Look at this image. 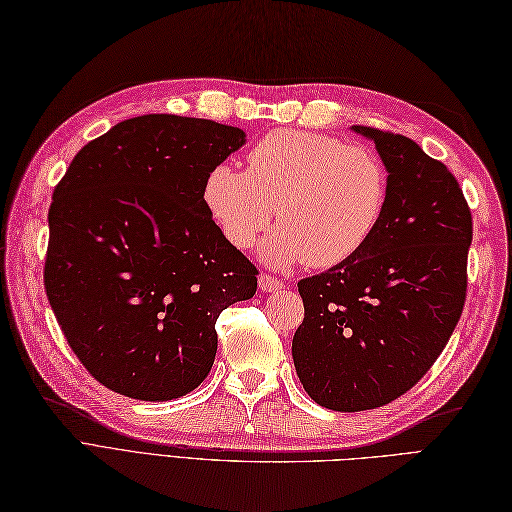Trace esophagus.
<instances>
[{"mask_svg":"<svg viewBox=\"0 0 512 512\" xmlns=\"http://www.w3.org/2000/svg\"><path fill=\"white\" fill-rule=\"evenodd\" d=\"M282 286L284 284L278 278H271V275H267V273H260L258 288L262 290V293H275V290H280Z\"/></svg>","mask_w":512,"mask_h":512,"instance_id":"esophagus-1","label":"esophagus"}]
</instances>
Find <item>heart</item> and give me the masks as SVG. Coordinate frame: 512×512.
I'll return each mask as SVG.
<instances>
[{"label":"heart","mask_w":512,"mask_h":512,"mask_svg":"<svg viewBox=\"0 0 512 512\" xmlns=\"http://www.w3.org/2000/svg\"><path fill=\"white\" fill-rule=\"evenodd\" d=\"M388 170L366 146L280 129L247 153V170L215 163L202 198L226 241L247 250L273 222L258 256L273 269L308 260L329 269L351 260L379 228L388 204Z\"/></svg>","instance_id":"1"}]
</instances>
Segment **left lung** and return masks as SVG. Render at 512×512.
Masks as SVG:
<instances>
[{"instance_id": "obj_1", "label": "left lung", "mask_w": 512, "mask_h": 512, "mask_svg": "<svg viewBox=\"0 0 512 512\" xmlns=\"http://www.w3.org/2000/svg\"><path fill=\"white\" fill-rule=\"evenodd\" d=\"M388 170L379 228L351 260L303 278L293 362L308 396L366 411L416 385L457 327L467 290L472 213L457 178L405 135L351 127Z\"/></svg>"}]
</instances>
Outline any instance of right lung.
<instances>
[{
	"instance_id": "right-lung-1",
	"label": "right lung",
	"mask_w": 512,
	"mask_h": 512,
	"mask_svg": "<svg viewBox=\"0 0 512 512\" xmlns=\"http://www.w3.org/2000/svg\"><path fill=\"white\" fill-rule=\"evenodd\" d=\"M245 131L148 114L79 150L53 191L45 290L71 349L122 396L163 403L211 372L215 323L256 267L213 222L204 178Z\"/></svg>"
}]
</instances>
